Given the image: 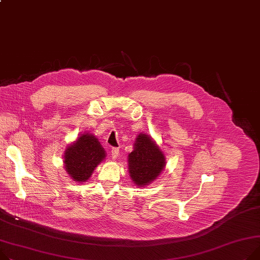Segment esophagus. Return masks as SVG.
I'll return each instance as SVG.
<instances>
[{
    "mask_svg": "<svg viewBox=\"0 0 260 260\" xmlns=\"http://www.w3.org/2000/svg\"><path fill=\"white\" fill-rule=\"evenodd\" d=\"M119 155V148L118 147H113L112 148V158L117 159Z\"/></svg>",
    "mask_w": 260,
    "mask_h": 260,
    "instance_id": "esophagus-1",
    "label": "esophagus"
}]
</instances>
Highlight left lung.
I'll return each instance as SVG.
<instances>
[{"label": "left lung", "mask_w": 260, "mask_h": 260, "mask_svg": "<svg viewBox=\"0 0 260 260\" xmlns=\"http://www.w3.org/2000/svg\"><path fill=\"white\" fill-rule=\"evenodd\" d=\"M165 166V157L157 144L147 135L140 134L128 155L131 178L138 186L148 185L157 178Z\"/></svg>", "instance_id": "8db88e82"}]
</instances>
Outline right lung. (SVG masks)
Here are the masks:
<instances>
[{"label":"right lung","mask_w":260,"mask_h":260,"mask_svg":"<svg viewBox=\"0 0 260 260\" xmlns=\"http://www.w3.org/2000/svg\"><path fill=\"white\" fill-rule=\"evenodd\" d=\"M106 157V151L91 134L81 135L64 152V166L74 181L89 180L94 169Z\"/></svg>","instance_id":"add662e5"}]
</instances>
